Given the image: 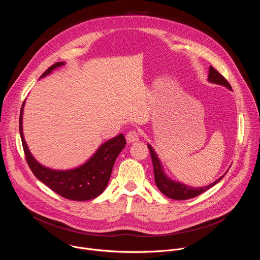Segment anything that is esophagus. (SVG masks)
Wrapping results in <instances>:
<instances>
[{
	"label": "esophagus",
	"instance_id": "1",
	"mask_svg": "<svg viewBox=\"0 0 260 260\" xmlns=\"http://www.w3.org/2000/svg\"><path fill=\"white\" fill-rule=\"evenodd\" d=\"M126 141H127V143L138 142L139 141V133L137 131H131L126 135Z\"/></svg>",
	"mask_w": 260,
	"mask_h": 260
}]
</instances>
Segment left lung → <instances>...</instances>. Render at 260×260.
Segmentation results:
<instances>
[{"mask_svg":"<svg viewBox=\"0 0 260 260\" xmlns=\"http://www.w3.org/2000/svg\"><path fill=\"white\" fill-rule=\"evenodd\" d=\"M208 81L211 82V83H214V84L225 86L226 88L232 90V86L226 81V79L223 76H222L221 74H219L212 66H210V68H209ZM147 146H148V148H149L150 155H151V158H152L153 172H154V181H155L156 186L158 187V189L160 190L161 193H164L166 197H168L172 200L184 201V200L192 199V198H196V197L200 196L201 193L207 191L208 189L213 187L214 185H216L222 178L225 176V174L229 171L228 170L225 174L222 175L219 179H217L213 183L209 184L208 186H204V187L189 186V185H186V184L181 183L179 181H176V180L170 178L166 174L164 166H162L159 157L157 156L156 151L153 149V147L150 144H147Z\"/></svg>","mask_w":260,"mask_h":260,"instance_id":"1","label":"left lung"}]
</instances>
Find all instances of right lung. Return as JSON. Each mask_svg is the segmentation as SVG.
Returning <instances> with one entry per match:
<instances>
[{"mask_svg": "<svg viewBox=\"0 0 260 260\" xmlns=\"http://www.w3.org/2000/svg\"><path fill=\"white\" fill-rule=\"evenodd\" d=\"M59 61L48 68L39 79L45 78L56 70L64 66ZM25 101L22 104L19 117V133L27 165L36 178L44 183L51 190L60 197L71 201H90L99 197L107 187L114 162L125 147V139L122 134L103 143L95 152L82 165L69 169L55 170L43 166L30 153L25 143L22 128V116Z\"/></svg>", "mask_w": 260, "mask_h": 260, "instance_id": "obj_1", "label": "right lung"}]
</instances>
